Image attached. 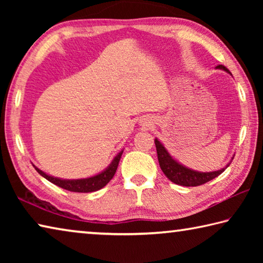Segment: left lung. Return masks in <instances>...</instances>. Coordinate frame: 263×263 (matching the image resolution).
<instances>
[{"instance_id": "8db88e82", "label": "left lung", "mask_w": 263, "mask_h": 263, "mask_svg": "<svg viewBox=\"0 0 263 263\" xmlns=\"http://www.w3.org/2000/svg\"><path fill=\"white\" fill-rule=\"evenodd\" d=\"M216 68L225 70L226 73L231 74L230 70L222 65L217 66ZM154 142H155V147H157L160 168H161L163 174L166 175L168 177V180H171L173 183L183 185V186H197V185L206 183V182L213 180L218 175H220L221 173L230 166V163L232 162L233 160V158L231 159V161L226 164L225 167L218 169V171L198 172V171H194V169L191 168H188L186 166H184V164L180 163L177 160L173 158L171 153L168 152L167 148L164 147V145L158 139V138H155Z\"/></svg>"}]
</instances>
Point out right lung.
<instances>
[{
	"instance_id": "right-lung-1",
	"label": "right lung",
	"mask_w": 263,
	"mask_h": 263,
	"mask_svg": "<svg viewBox=\"0 0 263 263\" xmlns=\"http://www.w3.org/2000/svg\"><path fill=\"white\" fill-rule=\"evenodd\" d=\"M123 151L124 149H122L121 152L116 155V157L112 159V161L110 162L109 166L105 169H103L102 172H100L99 174L86 177V179H75V180L60 179V177H55V176L46 174L45 172H43L42 169L35 167L34 164L33 167L35 171H37L43 177H45L47 181L52 182L53 184L60 186L62 189L74 191V193H92V191H97L103 188V186L108 184L110 180L112 179L116 171H117V167H118L119 160H121V157L123 154Z\"/></svg>"
}]
</instances>
